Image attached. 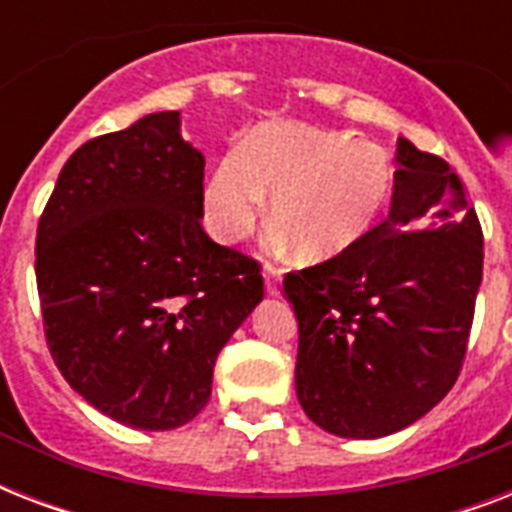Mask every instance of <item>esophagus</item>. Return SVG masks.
<instances>
[{
	"label": "esophagus",
	"instance_id": "34e87169",
	"mask_svg": "<svg viewBox=\"0 0 512 512\" xmlns=\"http://www.w3.org/2000/svg\"><path fill=\"white\" fill-rule=\"evenodd\" d=\"M265 289H268V295H279L281 292V273L273 265H265Z\"/></svg>",
	"mask_w": 512,
	"mask_h": 512
}]
</instances>
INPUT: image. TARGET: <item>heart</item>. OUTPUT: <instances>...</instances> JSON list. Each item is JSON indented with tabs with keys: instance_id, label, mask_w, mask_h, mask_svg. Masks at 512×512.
Wrapping results in <instances>:
<instances>
[{
	"instance_id": "1",
	"label": "heart",
	"mask_w": 512,
	"mask_h": 512,
	"mask_svg": "<svg viewBox=\"0 0 512 512\" xmlns=\"http://www.w3.org/2000/svg\"><path fill=\"white\" fill-rule=\"evenodd\" d=\"M393 191L396 164L380 143L308 124H265L217 156L201 207L212 236L236 244L263 220L271 193L276 239L324 263L377 228Z\"/></svg>"
}]
</instances>
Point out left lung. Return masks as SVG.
<instances>
[{
	"label": "left lung",
	"instance_id": "8db88e82",
	"mask_svg": "<svg viewBox=\"0 0 512 512\" xmlns=\"http://www.w3.org/2000/svg\"><path fill=\"white\" fill-rule=\"evenodd\" d=\"M388 217L356 249L284 276L303 412L340 438H382L452 390L484 276V233L460 177L398 140Z\"/></svg>",
	"mask_w": 512,
	"mask_h": 512
}]
</instances>
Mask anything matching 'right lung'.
Here are the masks:
<instances>
[{
	"instance_id": "add662e5",
	"label": "right lung",
	"mask_w": 512,
	"mask_h": 512,
	"mask_svg": "<svg viewBox=\"0 0 512 512\" xmlns=\"http://www.w3.org/2000/svg\"><path fill=\"white\" fill-rule=\"evenodd\" d=\"M204 156L159 111L68 156L36 228L52 361L111 420L172 430L207 406L217 353L263 300L260 263L201 228Z\"/></svg>"
}]
</instances>
